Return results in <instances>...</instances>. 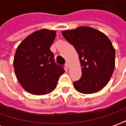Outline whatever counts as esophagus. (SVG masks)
Instances as JSON below:
<instances>
[{"label":"esophagus","mask_w":126,"mask_h":126,"mask_svg":"<svg viewBox=\"0 0 126 126\" xmlns=\"http://www.w3.org/2000/svg\"><path fill=\"white\" fill-rule=\"evenodd\" d=\"M65 65H66V66L67 67V68H69V67H70V64H69V62L68 61H66V62Z\"/></svg>","instance_id":"esophagus-1"}]
</instances>
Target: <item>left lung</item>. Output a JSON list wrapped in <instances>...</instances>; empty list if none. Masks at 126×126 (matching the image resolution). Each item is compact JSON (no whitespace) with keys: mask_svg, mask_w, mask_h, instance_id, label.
I'll list each match as a JSON object with an SVG mask.
<instances>
[{"mask_svg":"<svg viewBox=\"0 0 126 126\" xmlns=\"http://www.w3.org/2000/svg\"><path fill=\"white\" fill-rule=\"evenodd\" d=\"M64 38L79 56L82 76L74 82L75 89L83 94L98 92L108 83L115 67V49L102 32L88 27L62 32Z\"/></svg>","mask_w":126,"mask_h":126,"instance_id":"8db88e82","label":"left lung"}]
</instances>
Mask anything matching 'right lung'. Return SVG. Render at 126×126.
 I'll return each mask as SVG.
<instances>
[{
  "label": "right lung",
  "instance_id": "obj_1",
  "mask_svg": "<svg viewBox=\"0 0 126 126\" xmlns=\"http://www.w3.org/2000/svg\"><path fill=\"white\" fill-rule=\"evenodd\" d=\"M56 36L53 30L41 29L32 33L17 47L13 65L23 88L33 94H46L54 90L63 66L55 62L50 46Z\"/></svg>",
  "mask_w": 126,
  "mask_h": 126
}]
</instances>
